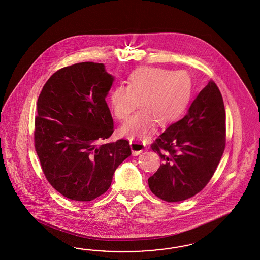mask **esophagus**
Instances as JSON below:
<instances>
[{
  "label": "esophagus",
  "instance_id": "1",
  "mask_svg": "<svg viewBox=\"0 0 260 260\" xmlns=\"http://www.w3.org/2000/svg\"><path fill=\"white\" fill-rule=\"evenodd\" d=\"M129 145H131V149H132L133 155H134V156L139 155L142 151L146 149L145 145H144L142 142L131 141Z\"/></svg>",
  "mask_w": 260,
  "mask_h": 260
}]
</instances>
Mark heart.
Instances as JSON below:
<instances>
[{"instance_id": "heart-1", "label": "heart", "mask_w": 260, "mask_h": 260, "mask_svg": "<svg viewBox=\"0 0 260 260\" xmlns=\"http://www.w3.org/2000/svg\"><path fill=\"white\" fill-rule=\"evenodd\" d=\"M192 93V82L185 71L162 68H139L131 74L128 86L114 87L110 94L116 118L124 120L138 110L120 127V134L132 139L146 140L157 122L166 126L180 118L187 110Z\"/></svg>"}]
</instances>
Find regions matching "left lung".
<instances>
[{"instance_id":"obj_1","label":"left lung","mask_w":260,"mask_h":260,"mask_svg":"<svg viewBox=\"0 0 260 260\" xmlns=\"http://www.w3.org/2000/svg\"><path fill=\"white\" fill-rule=\"evenodd\" d=\"M225 119L222 95L215 83L210 81L187 114L151 145L163 160L148 180L153 194L167 202H178L203 189L224 152Z\"/></svg>"}]
</instances>
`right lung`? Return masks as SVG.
<instances>
[{
	"label": "right lung",
	"instance_id": "right-lung-1",
	"mask_svg": "<svg viewBox=\"0 0 260 260\" xmlns=\"http://www.w3.org/2000/svg\"><path fill=\"white\" fill-rule=\"evenodd\" d=\"M113 81L104 63L84 62L56 71L40 93L35 150L47 181L71 200L102 196L132 155L125 139L96 144L113 133L106 102Z\"/></svg>",
	"mask_w": 260,
	"mask_h": 260
}]
</instances>
